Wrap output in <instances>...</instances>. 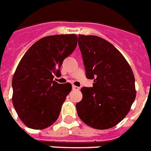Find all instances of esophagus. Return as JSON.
<instances>
[{"label": "esophagus", "instance_id": "1", "mask_svg": "<svg viewBox=\"0 0 151 151\" xmlns=\"http://www.w3.org/2000/svg\"><path fill=\"white\" fill-rule=\"evenodd\" d=\"M72 89L74 91H78V90H79L80 88L78 86H75V85H73V86H72Z\"/></svg>", "mask_w": 151, "mask_h": 151}]
</instances>
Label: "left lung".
<instances>
[{
    "label": "left lung",
    "mask_w": 151,
    "mask_h": 151,
    "mask_svg": "<svg viewBox=\"0 0 151 151\" xmlns=\"http://www.w3.org/2000/svg\"><path fill=\"white\" fill-rule=\"evenodd\" d=\"M78 46L87 78L94 79L93 87L81 89L78 116L93 128H111L125 118L135 100L133 70L122 53L102 38L79 35Z\"/></svg>",
    "instance_id": "8db88e82"
}]
</instances>
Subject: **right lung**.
<instances>
[{"label": "right lung", "instance_id": "right-lung-1", "mask_svg": "<svg viewBox=\"0 0 151 151\" xmlns=\"http://www.w3.org/2000/svg\"><path fill=\"white\" fill-rule=\"evenodd\" d=\"M77 44L74 34L46 36L33 44L20 60L12 79V102L26 127L42 129L58 119L72 85L59 84L53 78L61 75L63 60Z\"/></svg>", "mask_w": 151, "mask_h": 151}]
</instances>
